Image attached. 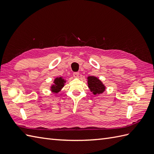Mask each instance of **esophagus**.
Instances as JSON below:
<instances>
[{
    "label": "esophagus",
    "mask_w": 154,
    "mask_h": 154,
    "mask_svg": "<svg viewBox=\"0 0 154 154\" xmlns=\"http://www.w3.org/2000/svg\"><path fill=\"white\" fill-rule=\"evenodd\" d=\"M79 72H75V73H73V76L75 78H77L78 77H79Z\"/></svg>",
    "instance_id": "34e87169"
}]
</instances>
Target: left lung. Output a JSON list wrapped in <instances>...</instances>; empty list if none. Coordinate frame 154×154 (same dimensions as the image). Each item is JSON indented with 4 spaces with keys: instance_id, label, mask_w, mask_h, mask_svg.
<instances>
[{
    "instance_id": "1",
    "label": "left lung",
    "mask_w": 154,
    "mask_h": 154,
    "mask_svg": "<svg viewBox=\"0 0 154 154\" xmlns=\"http://www.w3.org/2000/svg\"><path fill=\"white\" fill-rule=\"evenodd\" d=\"M88 87L90 91L94 94H99L105 91V86L97 77L94 76H89L87 77Z\"/></svg>"
}]
</instances>
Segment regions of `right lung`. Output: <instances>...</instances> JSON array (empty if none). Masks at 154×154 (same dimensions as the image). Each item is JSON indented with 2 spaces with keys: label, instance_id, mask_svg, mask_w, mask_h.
I'll return each instance as SVG.
<instances>
[{
  "label": "right lung",
  "instance_id": "add662e5",
  "mask_svg": "<svg viewBox=\"0 0 154 154\" xmlns=\"http://www.w3.org/2000/svg\"><path fill=\"white\" fill-rule=\"evenodd\" d=\"M65 82H66V81L61 77L55 78L54 81V85H52L51 87V91L54 93H59L63 87Z\"/></svg>",
  "mask_w": 154,
  "mask_h": 154
}]
</instances>
